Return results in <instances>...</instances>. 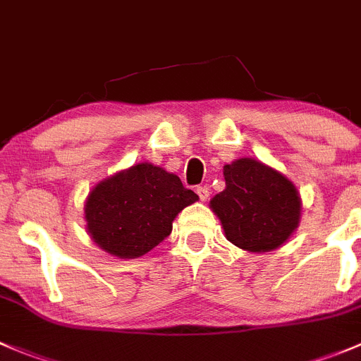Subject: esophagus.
<instances>
[{"instance_id":"34e87169","label":"esophagus","mask_w":361,"mask_h":361,"mask_svg":"<svg viewBox=\"0 0 361 361\" xmlns=\"http://www.w3.org/2000/svg\"><path fill=\"white\" fill-rule=\"evenodd\" d=\"M197 195H199V199H201V201H208V197H209V190H208V187H197Z\"/></svg>"}]
</instances>
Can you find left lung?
<instances>
[{
	"instance_id": "1",
	"label": "left lung",
	"mask_w": 361,
	"mask_h": 361,
	"mask_svg": "<svg viewBox=\"0 0 361 361\" xmlns=\"http://www.w3.org/2000/svg\"><path fill=\"white\" fill-rule=\"evenodd\" d=\"M226 188L209 201L227 240L248 252H271L300 226L302 197L281 171L255 159L224 166Z\"/></svg>"
}]
</instances>
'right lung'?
Here are the masks:
<instances>
[{
	"instance_id": "obj_1",
	"label": "right lung",
	"mask_w": 361,
	"mask_h": 361,
	"mask_svg": "<svg viewBox=\"0 0 361 361\" xmlns=\"http://www.w3.org/2000/svg\"><path fill=\"white\" fill-rule=\"evenodd\" d=\"M197 199L174 173L149 162L134 164L99 181L87 194V234L114 257L137 259L162 243L178 213Z\"/></svg>"
}]
</instances>
